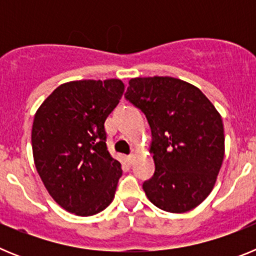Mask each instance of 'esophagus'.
Here are the masks:
<instances>
[{
	"instance_id": "esophagus-1",
	"label": "esophagus",
	"mask_w": 256,
	"mask_h": 256,
	"mask_svg": "<svg viewBox=\"0 0 256 256\" xmlns=\"http://www.w3.org/2000/svg\"><path fill=\"white\" fill-rule=\"evenodd\" d=\"M133 160H134V155H133V154L126 155V162H128V164H133Z\"/></svg>"
}]
</instances>
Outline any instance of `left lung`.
I'll return each instance as SVG.
<instances>
[{
  "mask_svg": "<svg viewBox=\"0 0 256 256\" xmlns=\"http://www.w3.org/2000/svg\"><path fill=\"white\" fill-rule=\"evenodd\" d=\"M124 97L146 115L152 133L155 172L142 184L148 200L169 212L196 208L224 158L219 112L198 88L172 76L130 79Z\"/></svg>",
  "mask_w": 256,
  "mask_h": 256,
  "instance_id": "8db88e82",
  "label": "left lung"
}]
</instances>
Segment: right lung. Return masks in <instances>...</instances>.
I'll use <instances>...</instances> for the list:
<instances>
[{
    "label": "right lung",
    "mask_w": 256,
    "mask_h": 256,
    "mask_svg": "<svg viewBox=\"0 0 256 256\" xmlns=\"http://www.w3.org/2000/svg\"><path fill=\"white\" fill-rule=\"evenodd\" d=\"M123 92L119 79L69 82L36 112V168L52 198L69 212L94 216L114 198L123 172L108 150L105 122Z\"/></svg>",
    "instance_id": "right-lung-1"
}]
</instances>
